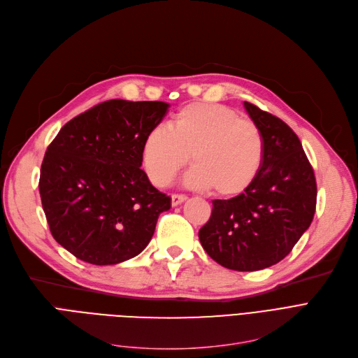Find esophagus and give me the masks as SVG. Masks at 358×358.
<instances>
[{"label": "esophagus", "instance_id": "obj_1", "mask_svg": "<svg viewBox=\"0 0 358 358\" xmlns=\"http://www.w3.org/2000/svg\"><path fill=\"white\" fill-rule=\"evenodd\" d=\"M185 200H187V196H184V194H173L171 196V204L173 206H178V204L184 203Z\"/></svg>", "mask_w": 358, "mask_h": 358}]
</instances>
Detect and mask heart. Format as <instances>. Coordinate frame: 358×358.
Instances as JSON below:
<instances>
[{
    "mask_svg": "<svg viewBox=\"0 0 358 358\" xmlns=\"http://www.w3.org/2000/svg\"><path fill=\"white\" fill-rule=\"evenodd\" d=\"M259 127L223 104L197 101L177 111L173 126H157L142 148L143 168L155 185H166L190 161L185 182L213 189L219 197L245 193L264 162Z\"/></svg>",
    "mask_w": 358,
    "mask_h": 358,
    "instance_id": "obj_1",
    "label": "heart"
}]
</instances>
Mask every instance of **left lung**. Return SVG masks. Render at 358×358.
Here are the masks:
<instances>
[{
    "mask_svg": "<svg viewBox=\"0 0 358 358\" xmlns=\"http://www.w3.org/2000/svg\"><path fill=\"white\" fill-rule=\"evenodd\" d=\"M243 107L264 138V162L245 193L212 201L210 219L199 231V239L222 267L257 271L289 255L310 227L316 180L294 131L248 101Z\"/></svg>",
    "mask_w": 358,
    "mask_h": 358,
    "instance_id": "left-lung-1",
    "label": "left lung"
}]
</instances>
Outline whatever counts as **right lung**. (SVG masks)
I'll use <instances>...</instances> for the list:
<instances>
[{"label": "right lung", "instance_id": "obj_1", "mask_svg": "<svg viewBox=\"0 0 358 358\" xmlns=\"http://www.w3.org/2000/svg\"><path fill=\"white\" fill-rule=\"evenodd\" d=\"M168 107L108 100L69 120L48 146L42 206L52 236L72 255L113 266L146 248L171 197L141 169L142 148Z\"/></svg>", "mask_w": 358, "mask_h": 358}]
</instances>
